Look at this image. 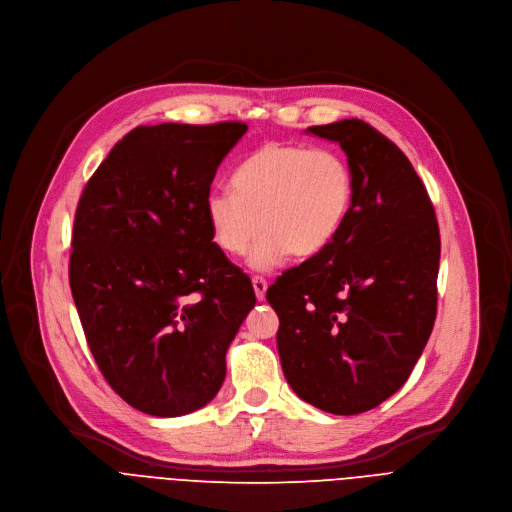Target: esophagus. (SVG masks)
<instances>
[{"label":"esophagus","mask_w":512,"mask_h":512,"mask_svg":"<svg viewBox=\"0 0 512 512\" xmlns=\"http://www.w3.org/2000/svg\"><path fill=\"white\" fill-rule=\"evenodd\" d=\"M253 290H255L257 300H263V298H265V292H267V282H265L261 276H255V278H253Z\"/></svg>","instance_id":"34e87169"}]
</instances>
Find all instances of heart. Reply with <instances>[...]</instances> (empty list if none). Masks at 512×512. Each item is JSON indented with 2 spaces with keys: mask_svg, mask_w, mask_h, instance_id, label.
I'll return each instance as SVG.
<instances>
[{
  "mask_svg": "<svg viewBox=\"0 0 512 512\" xmlns=\"http://www.w3.org/2000/svg\"><path fill=\"white\" fill-rule=\"evenodd\" d=\"M230 187L206 197V220L214 243L243 255L249 265L267 271L290 253L311 257L323 251L344 226L354 201V177L348 160L329 148L271 142L236 168Z\"/></svg>",
  "mask_w": 512,
  "mask_h": 512,
  "instance_id": "heart-1",
  "label": "heart"
}]
</instances>
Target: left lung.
I'll return each instance as SVG.
<instances>
[{"label": "left lung", "instance_id": "1", "mask_svg": "<svg viewBox=\"0 0 512 512\" xmlns=\"http://www.w3.org/2000/svg\"><path fill=\"white\" fill-rule=\"evenodd\" d=\"M342 146L352 210L333 241L267 290L294 393L354 416L389 399L424 352L436 319L440 234L412 162L360 119L309 127Z\"/></svg>", "mask_w": 512, "mask_h": 512}]
</instances>
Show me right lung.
Segmentation results:
<instances>
[{
    "label": "right lung",
    "instance_id": "right-lung-1",
    "mask_svg": "<svg viewBox=\"0 0 512 512\" xmlns=\"http://www.w3.org/2000/svg\"><path fill=\"white\" fill-rule=\"evenodd\" d=\"M245 123L135 127L80 197L70 286L113 391L158 418L210 403L255 306L251 280L214 243L206 197Z\"/></svg>",
    "mask_w": 512,
    "mask_h": 512
}]
</instances>
